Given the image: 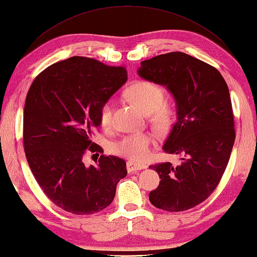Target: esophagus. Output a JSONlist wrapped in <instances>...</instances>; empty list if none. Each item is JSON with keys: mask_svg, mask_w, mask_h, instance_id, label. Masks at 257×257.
<instances>
[{"mask_svg": "<svg viewBox=\"0 0 257 257\" xmlns=\"http://www.w3.org/2000/svg\"><path fill=\"white\" fill-rule=\"evenodd\" d=\"M126 167H127V172L128 173H134V172H139V170L145 169L147 166L144 164H138L134 162H127L126 163Z\"/></svg>", "mask_w": 257, "mask_h": 257, "instance_id": "esophagus-1", "label": "esophagus"}]
</instances>
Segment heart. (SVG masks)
Returning a JSON list of instances; mask_svg holds the SVG:
<instances>
[{"label":"heart","mask_w":257,"mask_h":257,"mask_svg":"<svg viewBox=\"0 0 257 257\" xmlns=\"http://www.w3.org/2000/svg\"><path fill=\"white\" fill-rule=\"evenodd\" d=\"M128 99L144 112H154L163 103L165 91L161 85L148 81L141 80L135 82L127 90ZM100 122L103 126H107L112 118V102L105 101L100 107ZM153 138L150 134L138 133L125 136L113 145V152L118 156L128 158L134 162H142L150 156Z\"/></svg>","instance_id":"1"}]
</instances>
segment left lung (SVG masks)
I'll use <instances>...</instances> for the list:
<instances>
[{"mask_svg":"<svg viewBox=\"0 0 257 257\" xmlns=\"http://www.w3.org/2000/svg\"><path fill=\"white\" fill-rule=\"evenodd\" d=\"M138 73L175 98L177 119L163 150L182 155L176 167L150 166L161 178L150 201L169 212L191 209L214 191L229 163L235 141L229 88L218 69L180 51L142 61Z\"/></svg>","mask_w":257,"mask_h":257,"instance_id":"obj_1","label":"left lung"}]
</instances>
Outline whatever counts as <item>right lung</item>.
I'll use <instances>...</instances> for the list:
<instances>
[{"label": "right lung", "mask_w": 257, "mask_h": 257, "mask_svg": "<svg viewBox=\"0 0 257 257\" xmlns=\"http://www.w3.org/2000/svg\"><path fill=\"white\" fill-rule=\"evenodd\" d=\"M127 80L124 67L87 57H71L49 66L26 95L24 151L32 173L57 207L73 214H93L110 206L126 163L101 155L85 166L87 151L103 152L91 141L101 124V105Z\"/></svg>", "instance_id": "right-lung-1"}]
</instances>
